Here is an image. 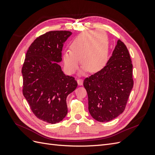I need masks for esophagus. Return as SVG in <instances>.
Returning a JSON list of instances; mask_svg holds the SVG:
<instances>
[{
    "label": "esophagus",
    "mask_w": 155,
    "mask_h": 155,
    "mask_svg": "<svg viewBox=\"0 0 155 155\" xmlns=\"http://www.w3.org/2000/svg\"><path fill=\"white\" fill-rule=\"evenodd\" d=\"M77 82H78V85H79V86H81V85H83V79H78V80H77Z\"/></svg>",
    "instance_id": "obj_1"
}]
</instances>
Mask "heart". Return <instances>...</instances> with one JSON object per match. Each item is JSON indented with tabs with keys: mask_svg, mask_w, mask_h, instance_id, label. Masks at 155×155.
Masks as SVG:
<instances>
[{
	"mask_svg": "<svg viewBox=\"0 0 155 155\" xmlns=\"http://www.w3.org/2000/svg\"><path fill=\"white\" fill-rule=\"evenodd\" d=\"M109 55V39L103 31L81 33L75 38L70 50L63 53V62L66 72L72 74L76 71L79 59L82 65L81 74L87 70L94 73L105 66Z\"/></svg>",
	"mask_w": 155,
	"mask_h": 155,
	"instance_id": "b5f03b06",
	"label": "heart"
}]
</instances>
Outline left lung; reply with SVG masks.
<instances>
[{"label": "left lung", "instance_id": "obj_1", "mask_svg": "<svg viewBox=\"0 0 155 155\" xmlns=\"http://www.w3.org/2000/svg\"><path fill=\"white\" fill-rule=\"evenodd\" d=\"M83 86L94 119L107 122L122 113L133 87L132 61L123 42L118 41L105 66L85 78Z\"/></svg>", "mask_w": 155, "mask_h": 155}]
</instances>
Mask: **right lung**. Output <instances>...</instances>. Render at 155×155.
<instances>
[{
  "label": "right lung",
  "mask_w": 155,
  "mask_h": 155,
  "mask_svg": "<svg viewBox=\"0 0 155 155\" xmlns=\"http://www.w3.org/2000/svg\"><path fill=\"white\" fill-rule=\"evenodd\" d=\"M69 31H51L30 46L22 68V92L33 113L39 120L54 124L67 114V97L78 86L58 64Z\"/></svg>",
  "instance_id": "obj_1"
}]
</instances>
